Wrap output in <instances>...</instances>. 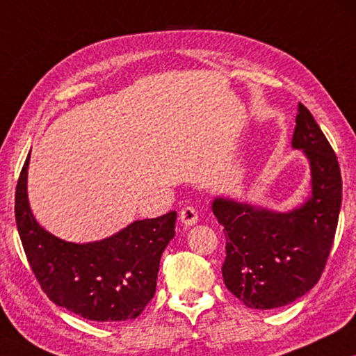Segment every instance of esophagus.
<instances>
[{"instance_id":"obj_1","label":"esophagus","mask_w":356,"mask_h":356,"mask_svg":"<svg viewBox=\"0 0 356 356\" xmlns=\"http://www.w3.org/2000/svg\"><path fill=\"white\" fill-rule=\"evenodd\" d=\"M179 220L184 224V226H194L199 220V213L194 209V207H184V209L179 211Z\"/></svg>"}]
</instances>
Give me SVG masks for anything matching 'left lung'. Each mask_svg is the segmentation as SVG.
Returning a JSON list of instances; mask_svg holds the SVG:
<instances>
[{
    "instance_id": "1",
    "label": "left lung",
    "mask_w": 356,
    "mask_h": 356,
    "mask_svg": "<svg viewBox=\"0 0 356 356\" xmlns=\"http://www.w3.org/2000/svg\"><path fill=\"white\" fill-rule=\"evenodd\" d=\"M293 147L310 163L312 195L288 213L216 197L211 210L226 234L222 278L250 309L291 304L318 283L334 242L342 202L337 157L314 116L298 106Z\"/></svg>"
}]
</instances>
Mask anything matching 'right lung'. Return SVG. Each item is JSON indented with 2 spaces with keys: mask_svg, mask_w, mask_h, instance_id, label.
I'll use <instances>...</instances> for the list:
<instances>
[{
  "mask_svg": "<svg viewBox=\"0 0 356 356\" xmlns=\"http://www.w3.org/2000/svg\"><path fill=\"white\" fill-rule=\"evenodd\" d=\"M30 154L15 188V222L26 259L54 304L86 320L136 318L154 298L163 250L175 237L177 211L134 221L92 243H73L42 229L26 194Z\"/></svg>",
  "mask_w": 356,
  "mask_h": 356,
  "instance_id": "right-lung-1",
  "label": "right lung"
}]
</instances>
